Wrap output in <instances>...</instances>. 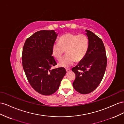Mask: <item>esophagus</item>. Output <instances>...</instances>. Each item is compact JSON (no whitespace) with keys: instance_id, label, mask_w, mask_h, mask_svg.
Segmentation results:
<instances>
[{"instance_id":"1","label":"esophagus","mask_w":124,"mask_h":124,"mask_svg":"<svg viewBox=\"0 0 124 124\" xmlns=\"http://www.w3.org/2000/svg\"><path fill=\"white\" fill-rule=\"evenodd\" d=\"M70 69H66V72H69L70 71Z\"/></svg>"}]
</instances>
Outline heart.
<instances>
[{"mask_svg": "<svg viewBox=\"0 0 124 124\" xmlns=\"http://www.w3.org/2000/svg\"><path fill=\"white\" fill-rule=\"evenodd\" d=\"M89 48V39L84 34L67 33L59 38V42L53 44L52 52L55 58L61 59L65 50L66 54L60 61L59 65L68 68L76 61L80 62L85 58Z\"/></svg>", "mask_w": 124, "mask_h": 124, "instance_id": "heart-1", "label": "heart"}]
</instances>
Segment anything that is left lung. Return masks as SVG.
<instances>
[{
  "instance_id": "obj_1",
  "label": "left lung",
  "mask_w": 124,
  "mask_h": 124,
  "mask_svg": "<svg viewBox=\"0 0 124 124\" xmlns=\"http://www.w3.org/2000/svg\"><path fill=\"white\" fill-rule=\"evenodd\" d=\"M89 48L85 58L72 69L75 74L73 86L76 91L88 94L94 90L103 78L107 65L103 42L93 32L86 30Z\"/></svg>"
}]
</instances>
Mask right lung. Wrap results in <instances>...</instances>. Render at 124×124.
Returning <instances> with one entry per match:
<instances>
[{
  "label": "right lung",
  "instance_id": "right-lung-1",
  "mask_svg": "<svg viewBox=\"0 0 124 124\" xmlns=\"http://www.w3.org/2000/svg\"><path fill=\"white\" fill-rule=\"evenodd\" d=\"M58 34L54 30H41L26 39L22 54V65L31 86L42 95L58 90L66 74L64 68L51 69L57 64L52 56L53 44Z\"/></svg>",
  "mask_w": 124,
  "mask_h": 124
}]
</instances>
